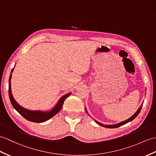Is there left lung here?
I'll return each instance as SVG.
<instances>
[{
	"mask_svg": "<svg viewBox=\"0 0 156 156\" xmlns=\"http://www.w3.org/2000/svg\"><path fill=\"white\" fill-rule=\"evenodd\" d=\"M143 103H144V102H143ZM142 105H143V104H142V105H141L140 107L138 108V110H137L136 111V113H135L134 114H133V115H132V116L130 117L129 119H126V120H125V121H124V122H119V123H118V124H114V125H104V124H101V123H100V122H98L96 121L95 119H94V120H95V122L97 123L98 124L100 125L101 126H103V127L108 128H118V127H119V126H122V125H124V124H127V123H128V122H129L132 121L133 119H135V118L137 117V115H138V114H139V113L140 112L141 109H142ZM85 110H86V112H87V114H88V112H87V110H86V108H85Z\"/></svg>",
	"mask_w": 156,
	"mask_h": 156,
	"instance_id": "left-lung-1",
	"label": "left lung"
}]
</instances>
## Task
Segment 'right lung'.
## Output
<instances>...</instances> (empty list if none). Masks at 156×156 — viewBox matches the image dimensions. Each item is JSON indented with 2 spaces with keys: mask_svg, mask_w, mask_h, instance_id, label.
<instances>
[{
  "mask_svg": "<svg viewBox=\"0 0 156 156\" xmlns=\"http://www.w3.org/2000/svg\"><path fill=\"white\" fill-rule=\"evenodd\" d=\"M14 70V68H12L11 72H10V75L9 77V98L10 100L13 108L15 109L19 113L23 116L25 119H27V120L30 121L32 122H37V123H41L44 122L48 120V119L52 118L54 115H55L56 114L59 112V111L61 110L62 105L64 104V100L66 99V98L69 96L71 93H68L62 96L59 99L58 102H57L56 106H54L52 110L49 111H38V110H30L26 109L16 102V101L14 100L13 98L12 94L11 92V78H12V73Z\"/></svg>",
  "mask_w": 156,
  "mask_h": 156,
  "instance_id": "right-lung-1",
  "label": "right lung"
}]
</instances>
